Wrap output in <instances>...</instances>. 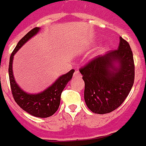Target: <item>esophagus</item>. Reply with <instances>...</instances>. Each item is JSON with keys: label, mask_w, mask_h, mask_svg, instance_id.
I'll use <instances>...</instances> for the list:
<instances>
[{"label": "esophagus", "mask_w": 146, "mask_h": 146, "mask_svg": "<svg viewBox=\"0 0 146 146\" xmlns=\"http://www.w3.org/2000/svg\"><path fill=\"white\" fill-rule=\"evenodd\" d=\"M74 77H77V78H81L82 77L81 73L79 72L78 70H76V71H75V73H74Z\"/></svg>", "instance_id": "34e87169"}]
</instances>
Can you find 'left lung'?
Here are the masks:
<instances>
[{
  "label": "left lung",
  "mask_w": 146,
  "mask_h": 146,
  "mask_svg": "<svg viewBox=\"0 0 146 146\" xmlns=\"http://www.w3.org/2000/svg\"><path fill=\"white\" fill-rule=\"evenodd\" d=\"M117 49L96 56L79 69L85 82L87 107L97 114L118 108L131 92L134 81V63L130 45L120 37ZM119 64L114 68V62Z\"/></svg>",
  "instance_id": "left-lung-1"
}]
</instances>
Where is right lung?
Segmentation results:
<instances>
[{
  "label": "right lung",
  "instance_id": "add662e5",
  "mask_svg": "<svg viewBox=\"0 0 146 146\" xmlns=\"http://www.w3.org/2000/svg\"><path fill=\"white\" fill-rule=\"evenodd\" d=\"M38 31V27L32 29L19 42L16 47L14 48L9 60V81L13 98L22 109L36 117L46 118L52 115L57 111L60 103L62 92L67 83L72 78L75 70L72 69L68 73L60 76L50 87L38 94H28L19 87L14 79L12 73L13 56L22 45L25 44L31 37L36 35Z\"/></svg>",
  "mask_w": 146,
  "mask_h": 146
}]
</instances>
